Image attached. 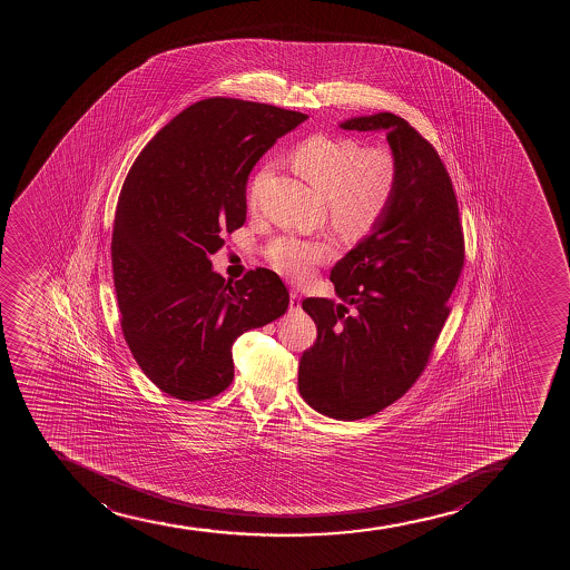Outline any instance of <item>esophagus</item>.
Here are the masks:
<instances>
[{
  "label": "esophagus",
  "mask_w": 570,
  "mask_h": 570,
  "mask_svg": "<svg viewBox=\"0 0 570 570\" xmlns=\"http://www.w3.org/2000/svg\"><path fill=\"white\" fill-rule=\"evenodd\" d=\"M291 309H301V293L298 291H291Z\"/></svg>",
  "instance_id": "esophagus-1"
}]
</instances>
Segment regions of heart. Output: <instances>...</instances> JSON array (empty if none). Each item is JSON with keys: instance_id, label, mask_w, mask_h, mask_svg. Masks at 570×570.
<instances>
[{"instance_id": "obj_1", "label": "heart", "mask_w": 570, "mask_h": 570, "mask_svg": "<svg viewBox=\"0 0 570 570\" xmlns=\"http://www.w3.org/2000/svg\"><path fill=\"white\" fill-rule=\"evenodd\" d=\"M296 173L327 199L336 228L350 236H365L392 207L400 186V165L384 146H363L346 137L314 135L291 154ZM272 173L264 164L249 184V205L256 207ZM269 266L293 282H306L314 269L333 256V247L320 239L277 237L266 250Z\"/></svg>"}]
</instances>
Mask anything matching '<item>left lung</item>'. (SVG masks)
Masks as SVG:
<instances>
[{"instance_id":"left-lung-1","label":"left lung","mask_w":570,"mask_h":570,"mask_svg":"<svg viewBox=\"0 0 570 570\" xmlns=\"http://www.w3.org/2000/svg\"><path fill=\"white\" fill-rule=\"evenodd\" d=\"M346 131H384L400 186L382 223L331 272L354 306L306 298L317 341L298 366V392L328 419L360 420L413 386L449 317L464 266V234L451 177L438 151L405 119L379 111L342 121Z\"/></svg>"}]
</instances>
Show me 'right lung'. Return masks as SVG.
<instances>
[{"mask_svg":"<svg viewBox=\"0 0 570 570\" xmlns=\"http://www.w3.org/2000/svg\"><path fill=\"white\" fill-rule=\"evenodd\" d=\"M308 116L237 99L199 100L140 151L119 194L111 268L125 342L170 397L204 401L234 380L237 336L288 308L272 269L226 282L210 255L247 218V180Z\"/></svg>","mask_w":570,"mask_h":570,"instance_id":"obj_1","label":"right lung"}]
</instances>
